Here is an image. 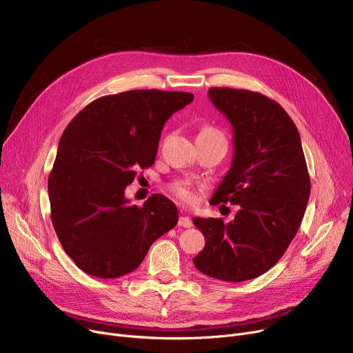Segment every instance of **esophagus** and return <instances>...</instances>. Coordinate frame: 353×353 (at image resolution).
I'll return each mask as SVG.
<instances>
[{"label": "esophagus", "instance_id": "esophagus-1", "mask_svg": "<svg viewBox=\"0 0 353 353\" xmlns=\"http://www.w3.org/2000/svg\"><path fill=\"white\" fill-rule=\"evenodd\" d=\"M179 226L180 228H192L193 226V223H192V219L190 217H186V216H181L180 219H179Z\"/></svg>", "mask_w": 353, "mask_h": 353}]
</instances>
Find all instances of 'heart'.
<instances>
[{"label":"heart","mask_w":353,"mask_h":353,"mask_svg":"<svg viewBox=\"0 0 353 353\" xmlns=\"http://www.w3.org/2000/svg\"><path fill=\"white\" fill-rule=\"evenodd\" d=\"M208 134L221 136L214 127H210V125L203 127V128L200 130V132H199V136H208ZM173 193H174L181 201L192 203V201L194 200V193H193V190L188 186V184H183V183L176 184V186H173Z\"/></svg>","instance_id":"obj_1"}]
</instances>
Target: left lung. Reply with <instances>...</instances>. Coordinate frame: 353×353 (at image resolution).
<instances>
[{
    "instance_id": "8db88e82",
    "label": "left lung",
    "mask_w": 353,
    "mask_h": 353,
    "mask_svg": "<svg viewBox=\"0 0 353 353\" xmlns=\"http://www.w3.org/2000/svg\"><path fill=\"white\" fill-rule=\"evenodd\" d=\"M209 97L233 127L230 170L213 205H239L234 220L194 217L206 239L193 259L197 270L226 282L266 273L298 233L310 179L298 128L281 104L261 92L212 87Z\"/></svg>"
}]
</instances>
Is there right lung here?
<instances>
[{"label": "right lung", "instance_id": "right-lung-1", "mask_svg": "<svg viewBox=\"0 0 353 353\" xmlns=\"http://www.w3.org/2000/svg\"><path fill=\"white\" fill-rule=\"evenodd\" d=\"M193 99L183 91H124L90 103L64 130L48 176L51 221L83 272L101 279L133 272L177 225V208L165 196L137 208L124 190L139 169L153 165L164 123Z\"/></svg>", "mask_w": 353, "mask_h": 353}]
</instances>
